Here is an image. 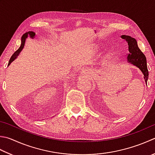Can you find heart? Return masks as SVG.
Wrapping results in <instances>:
<instances>
[{
  "mask_svg": "<svg viewBox=\"0 0 155 155\" xmlns=\"http://www.w3.org/2000/svg\"><path fill=\"white\" fill-rule=\"evenodd\" d=\"M97 50H98V47L95 46V45H92V46H91V48H89V50L91 51H96Z\"/></svg>",
  "mask_w": 155,
  "mask_h": 155,
  "instance_id": "heart-1",
  "label": "heart"
}]
</instances>
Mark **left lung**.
Instances as JSON below:
<instances>
[{
	"instance_id": "1",
	"label": "left lung",
	"mask_w": 155,
	"mask_h": 155,
	"mask_svg": "<svg viewBox=\"0 0 155 155\" xmlns=\"http://www.w3.org/2000/svg\"><path fill=\"white\" fill-rule=\"evenodd\" d=\"M121 38L125 39L128 45L129 54L126 57L127 61L137 66L140 70L147 83L148 78V71L147 69L146 56L139 49L136 39L132 38L131 36L126 35H121Z\"/></svg>"
}]
</instances>
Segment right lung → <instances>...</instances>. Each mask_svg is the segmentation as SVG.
<instances>
[{
	"instance_id": "right-lung-1",
	"label": "right lung",
	"mask_w": 155,
	"mask_h": 155,
	"mask_svg": "<svg viewBox=\"0 0 155 155\" xmlns=\"http://www.w3.org/2000/svg\"><path fill=\"white\" fill-rule=\"evenodd\" d=\"M35 33H34L33 31H29V32H27V33H24V34H23V36H22V38H21V44L20 47H19V49H18V50H17L16 51H15V52L13 54V56H11V58H10V60H9V62H8V66L10 65L11 64L12 62H13L15 59L17 58V56L19 55L20 52H21V51H22L23 48H24V45H25V41H26L27 38H28V37H29V38H31L33 39V38H35Z\"/></svg>"
}]
</instances>
